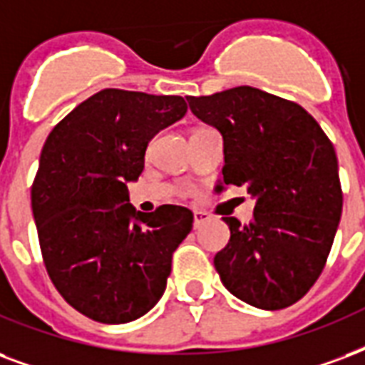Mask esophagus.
Listing matches in <instances>:
<instances>
[{
	"label": "esophagus",
	"instance_id": "obj_1",
	"mask_svg": "<svg viewBox=\"0 0 365 365\" xmlns=\"http://www.w3.org/2000/svg\"><path fill=\"white\" fill-rule=\"evenodd\" d=\"M207 220H210V216H208L207 212H202V210H195L193 212V224L195 227H199L201 224H205Z\"/></svg>",
	"mask_w": 365,
	"mask_h": 365
}]
</instances>
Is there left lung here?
I'll use <instances>...</instances> for the list:
<instances>
[{
    "label": "left lung",
    "mask_w": 365,
    "mask_h": 365,
    "mask_svg": "<svg viewBox=\"0 0 365 365\" xmlns=\"http://www.w3.org/2000/svg\"><path fill=\"white\" fill-rule=\"evenodd\" d=\"M187 101L224 135V183L257 197L250 224L224 218L232 235L214 257L220 279L262 310L294 304L324 272L341 220L335 147L299 103L250 86Z\"/></svg>",
    "instance_id": "left-lung-1"
}]
</instances>
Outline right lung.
Masks as SVG:
<instances>
[{
    "label": "right lung",
    "instance_id": "1",
    "mask_svg": "<svg viewBox=\"0 0 365 365\" xmlns=\"http://www.w3.org/2000/svg\"><path fill=\"white\" fill-rule=\"evenodd\" d=\"M185 113L180 96L107 88L71 110L43 143L32 183L41 258L61 297L96 322L126 324L149 312L191 232L189 208L135 212L126 185L143 172L153 135Z\"/></svg>",
    "mask_w": 365,
    "mask_h": 365
}]
</instances>
